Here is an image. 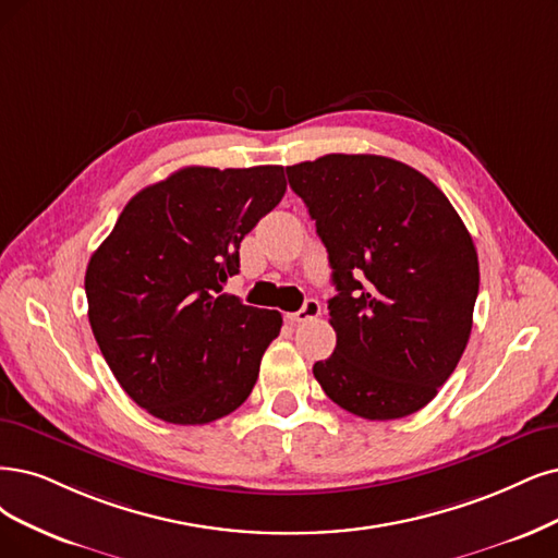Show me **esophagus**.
<instances>
[{"label":"esophagus","mask_w":558,"mask_h":558,"mask_svg":"<svg viewBox=\"0 0 558 558\" xmlns=\"http://www.w3.org/2000/svg\"><path fill=\"white\" fill-rule=\"evenodd\" d=\"M319 315H322L319 301H317V299H307V301L303 303L301 311L290 313V315H287V319H290L292 324H301V322H311V319H315V317H319Z\"/></svg>","instance_id":"obj_1"}]
</instances>
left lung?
Returning a JSON list of instances; mask_svg holds the SVG:
<instances>
[{
	"mask_svg": "<svg viewBox=\"0 0 558 558\" xmlns=\"http://www.w3.org/2000/svg\"><path fill=\"white\" fill-rule=\"evenodd\" d=\"M326 245L338 294L336 349L313 373L338 407L404 418L439 393L471 336L476 245L448 197L418 170L373 154L287 168Z\"/></svg>",
	"mask_w": 558,
	"mask_h": 558,
	"instance_id": "obj_1",
	"label": "left lung"
}]
</instances>
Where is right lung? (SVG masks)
Instances as JSON below:
<instances>
[{"label":"right lung","mask_w":558,"mask_h":558,"mask_svg":"<svg viewBox=\"0 0 558 558\" xmlns=\"http://www.w3.org/2000/svg\"><path fill=\"white\" fill-rule=\"evenodd\" d=\"M287 191L284 168H183L142 189L92 255L89 324L131 400L174 425L232 414L282 326L222 294L239 245Z\"/></svg>","instance_id":"1"}]
</instances>
